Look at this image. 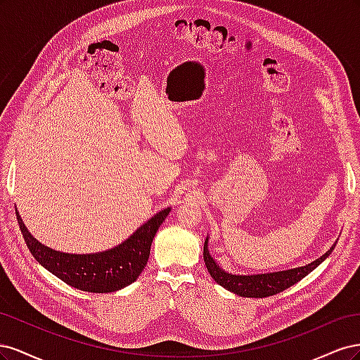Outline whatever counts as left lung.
<instances>
[{
	"instance_id": "1",
	"label": "left lung",
	"mask_w": 360,
	"mask_h": 360,
	"mask_svg": "<svg viewBox=\"0 0 360 360\" xmlns=\"http://www.w3.org/2000/svg\"><path fill=\"white\" fill-rule=\"evenodd\" d=\"M207 243H209V238H205L204 242L202 255H204L205 267L209 270L210 276L217 282V284L242 297H269L290 288L291 285L297 284L300 279L309 275L315 267H319L335 249V245H333L324 255H321L320 258L312 261L311 264H307L303 267L274 271V274H261V275H231V274H226L225 270H222L216 264V261L212 258L209 252V248H207L209 245Z\"/></svg>"
}]
</instances>
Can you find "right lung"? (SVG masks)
<instances>
[{
	"label": "right lung",
	"instance_id": "add662e5",
	"mask_svg": "<svg viewBox=\"0 0 360 360\" xmlns=\"http://www.w3.org/2000/svg\"><path fill=\"white\" fill-rule=\"evenodd\" d=\"M171 207L156 213L141 225L127 240L97 254H66L51 249L32 237L16 210L24 240L39 263L68 285L89 292H112L132 284L144 270L151 242Z\"/></svg>",
	"mask_w": 360,
	"mask_h": 360
}]
</instances>
